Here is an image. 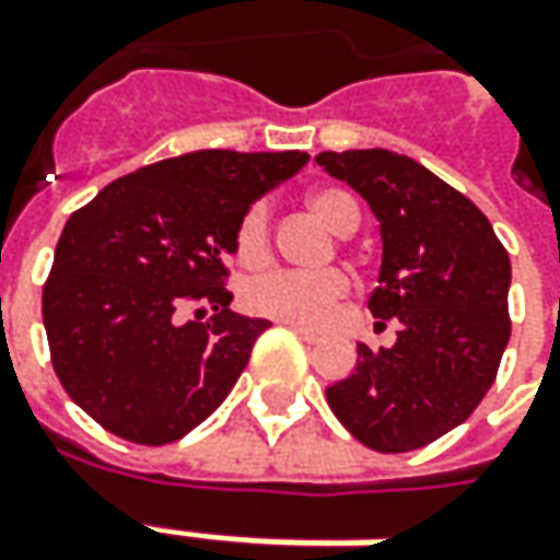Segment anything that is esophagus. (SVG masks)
<instances>
[{
	"mask_svg": "<svg viewBox=\"0 0 560 560\" xmlns=\"http://www.w3.org/2000/svg\"><path fill=\"white\" fill-rule=\"evenodd\" d=\"M288 328L296 330V334H300V337H303V340H306V343H318V340H322V337H318V330L303 328V325H291V322H288Z\"/></svg>",
	"mask_w": 560,
	"mask_h": 560,
	"instance_id": "esophagus-1",
	"label": "esophagus"
}]
</instances>
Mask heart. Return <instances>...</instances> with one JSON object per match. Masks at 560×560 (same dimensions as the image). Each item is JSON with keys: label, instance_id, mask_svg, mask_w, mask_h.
Returning <instances> with one entry per match:
<instances>
[{"label": "heart", "instance_id": "1", "mask_svg": "<svg viewBox=\"0 0 560 560\" xmlns=\"http://www.w3.org/2000/svg\"><path fill=\"white\" fill-rule=\"evenodd\" d=\"M306 205L312 214L337 235H349L359 223L355 201L340 189H318L306 199ZM235 257L248 269L269 260V205L266 201H254L242 217L238 232H235ZM349 291H352V279L346 269H325V272L279 269V272L250 279L242 291V300L250 312L266 315V318L291 322L303 328H322L340 306V300L349 296Z\"/></svg>", "mask_w": 560, "mask_h": 560}]
</instances>
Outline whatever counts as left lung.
Masks as SVG:
<instances>
[{"instance_id": "obj_1", "label": "left lung", "mask_w": 560, "mask_h": 560, "mask_svg": "<svg viewBox=\"0 0 560 560\" xmlns=\"http://www.w3.org/2000/svg\"><path fill=\"white\" fill-rule=\"evenodd\" d=\"M380 223V284L368 300L395 343H359L355 371L328 386L337 420L380 454H405L469 420L509 343L512 264L490 220L432 171L392 150L322 152Z\"/></svg>"}]
</instances>
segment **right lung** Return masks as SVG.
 Returning <instances> with one entry per match:
<instances>
[{
  "instance_id": "1",
  "label": "right lung",
  "mask_w": 560,
  "mask_h": 560,
  "mask_svg": "<svg viewBox=\"0 0 560 560\" xmlns=\"http://www.w3.org/2000/svg\"><path fill=\"white\" fill-rule=\"evenodd\" d=\"M306 162L300 150L186 152L113 180L67 220L42 322L89 417L125 441L171 444L220 408L269 328L230 310L235 232ZM196 302L215 310L208 323L183 322Z\"/></svg>"
}]
</instances>
